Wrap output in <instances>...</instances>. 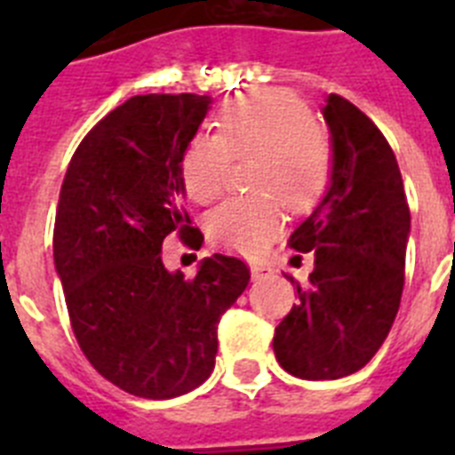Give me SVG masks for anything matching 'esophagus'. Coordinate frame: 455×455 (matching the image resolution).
<instances>
[{
    "instance_id": "34e87169",
    "label": "esophagus",
    "mask_w": 455,
    "mask_h": 455,
    "mask_svg": "<svg viewBox=\"0 0 455 455\" xmlns=\"http://www.w3.org/2000/svg\"><path fill=\"white\" fill-rule=\"evenodd\" d=\"M273 268L264 262H251V275L252 280H267V277L273 275Z\"/></svg>"
}]
</instances>
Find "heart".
Segmentation results:
<instances>
[{"mask_svg":"<svg viewBox=\"0 0 455 455\" xmlns=\"http://www.w3.org/2000/svg\"><path fill=\"white\" fill-rule=\"evenodd\" d=\"M257 155L252 184L264 193L225 200L209 214V235L241 255H262L283 230L287 207L303 212L331 182L332 148L309 108L284 91H255L225 104L219 136L198 134L182 156V182L196 203L219 198L230 159Z\"/></svg>","mask_w":455,"mask_h":455,"instance_id":"b5f03b06","label":"heart"}]
</instances>
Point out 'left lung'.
<instances>
[{"label": "left lung", "mask_w": 455, "mask_h": 455, "mask_svg": "<svg viewBox=\"0 0 455 455\" xmlns=\"http://www.w3.org/2000/svg\"><path fill=\"white\" fill-rule=\"evenodd\" d=\"M332 172L312 214L291 232V248L315 251V271L280 321L273 351L305 380L355 373L376 355L399 312L410 209L392 148L367 116L328 95ZM293 283V277H289Z\"/></svg>", "instance_id": "left-lung-1"}]
</instances>
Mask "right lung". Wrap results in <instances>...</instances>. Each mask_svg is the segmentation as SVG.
Instances as JSON below:
<instances>
[{"label": "right lung", "instance_id": "add662e5", "mask_svg": "<svg viewBox=\"0 0 455 455\" xmlns=\"http://www.w3.org/2000/svg\"><path fill=\"white\" fill-rule=\"evenodd\" d=\"M209 95H134L104 116L68 166L54 223V268L88 363L143 399H172L214 371L219 321L251 271L204 257L187 280L162 262L164 239L203 235L182 212V156Z\"/></svg>", "mask_w": 455, "mask_h": 455}]
</instances>
